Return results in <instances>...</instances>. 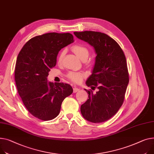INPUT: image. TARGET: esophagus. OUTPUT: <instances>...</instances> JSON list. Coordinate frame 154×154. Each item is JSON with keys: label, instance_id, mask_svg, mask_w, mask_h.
<instances>
[{"label": "esophagus", "instance_id": "34e87169", "mask_svg": "<svg viewBox=\"0 0 154 154\" xmlns=\"http://www.w3.org/2000/svg\"><path fill=\"white\" fill-rule=\"evenodd\" d=\"M79 88H77L76 87H74V88H73V91H74V93H76V92H77L78 91H79Z\"/></svg>", "mask_w": 154, "mask_h": 154}]
</instances>
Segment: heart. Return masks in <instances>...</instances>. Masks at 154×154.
Wrapping results in <instances>:
<instances>
[{
  "label": "heart",
  "instance_id": "b5f03b06",
  "mask_svg": "<svg viewBox=\"0 0 154 154\" xmlns=\"http://www.w3.org/2000/svg\"><path fill=\"white\" fill-rule=\"evenodd\" d=\"M72 51H73V53L82 60H85L87 59L89 56V50L84 45L81 44H77L74 45L71 48ZM64 53H61L57 59L58 63H61V61L63 60ZM67 77L69 79H70L72 81L74 82L75 83H79L84 77V74L79 73V72H70L67 75Z\"/></svg>",
  "mask_w": 154,
  "mask_h": 154
}]
</instances>
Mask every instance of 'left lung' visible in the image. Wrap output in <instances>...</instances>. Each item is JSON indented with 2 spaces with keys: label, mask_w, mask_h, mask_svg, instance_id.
<instances>
[{
  "label": "left lung",
  "mask_w": 154,
  "mask_h": 154,
  "mask_svg": "<svg viewBox=\"0 0 154 154\" xmlns=\"http://www.w3.org/2000/svg\"><path fill=\"white\" fill-rule=\"evenodd\" d=\"M75 36L93 46L97 54L91 74L86 85L88 99L80 106L82 115L87 121L98 123L113 116L124 101L129 83L125 55L119 45L108 35L92 31L74 32Z\"/></svg>",
  "instance_id": "1"
}]
</instances>
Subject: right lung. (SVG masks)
<instances>
[{
	"instance_id": "add662e5",
	"label": "right lung",
	"mask_w": 154,
	"mask_h": 154,
	"mask_svg": "<svg viewBox=\"0 0 154 154\" xmlns=\"http://www.w3.org/2000/svg\"><path fill=\"white\" fill-rule=\"evenodd\" d=\"M74 42L69 33H48L30 39L18 55L15 80L18 94L28 111L39 119L55 118L64 98L72 94L69 84H54L47 77L56 65L59 51Z\"/></svg>"
}]
</instances>
